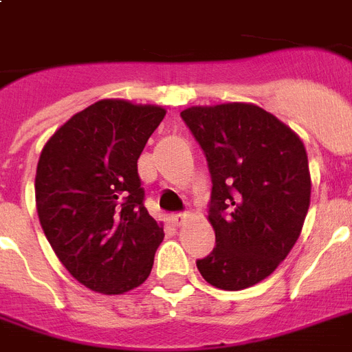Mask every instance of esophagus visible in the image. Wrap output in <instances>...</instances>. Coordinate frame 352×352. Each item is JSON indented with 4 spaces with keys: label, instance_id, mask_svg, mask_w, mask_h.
<instances>
[{
    "label": "esophagus",
    "instance_id": "34e87169",
    "mask_svg": "<svg viewBox=\"0 0 352 352\" xmlns=\"http://www.w3.org/2000/svg\"><path fill=\"white\" fill-rule=\"evenodd\" d=\"M186 219H188V214H184V212H179V214L171 215V223H173L175 226H181Z\"/></svg>",
    "mask_w": 352,
    "mask_h": 352
}]
</instances>
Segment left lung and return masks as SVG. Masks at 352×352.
I'll return each instance as SVG.
<instances>
[{"label": "left lung", "mask_w": 352, "mask_h": 352, "mask_svg": "<svg viewBox=\"0 0 352 352\" xmlns=\"http://www.w3.org/2000/svg\"><path fill=\"white\" fill-rule=\"evenodd\" d=\"M182 120L212 177L215 248L197 268L210 285L243 290L278 268L311 204L307 151L289 126L254 104L188 107Z\"/></svg>", "instance_id": "8db88e82"}]
</instances>
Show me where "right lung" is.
Listing matches in <instances>:
<instances>
[{"mask_svg":"<svg viewBox=\"0 0 352 352\" xmlns=\"http://www.w3.org/2000/svg\"><path fill=\"white\" fill-rule=\"evenodd\" d=\"M166 111L100 100L69 118L41 149L36 208L69 274L102 294L148 279L164 228L144 206L137 160Z\"/></svg>","mask_w":352,"mask_h":352,"instance_id":"1","label":"right lung"}]
</instances>
